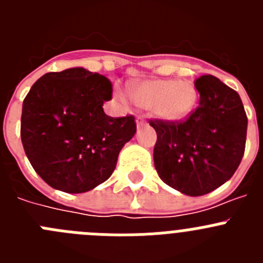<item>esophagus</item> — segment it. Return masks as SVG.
<instances>
[{"mask_svg":"<svg viewBox=\"0 0 263 263\" xmlns=\"http://www.w3.org/2000/svg\"><path fill=\"white\" fill-rule=\"evenodd\" d=\"M136 122H137V126H138V127L146 125V120H145V117H143V116H138V117L136 118Z\"/></svg>","mask_w":263,"mask_h":263,"instance_id":"34e87169","label":"esophagus"}]
</instances>
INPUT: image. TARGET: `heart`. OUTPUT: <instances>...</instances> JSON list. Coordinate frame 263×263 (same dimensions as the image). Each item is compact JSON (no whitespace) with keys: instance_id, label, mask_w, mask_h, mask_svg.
I'll use <instances>...</instances> for the list:
<instances>
[{"instance_id":"b5f03b06","label":"heart","mask_w":263,"mask_h":263,"mask_svg":"<svg viewBox=\"0 0 263 263\" xmlns=\"http://www.w3.org/2000/svg\"><path fill=\"white\" fill-rule=\"evenodd\" d=\"M120 101H136L164 121H180L191 115L197 103V90L191 81L155 79L141 81L130 93L127 89H117Z\"/></svg>"}]
</instances>
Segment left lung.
I'll list each match as a JSON object with an SVG mask.
<instances>
[{
    "label": "left lung",
    "instance_id": "8db88e82",
    "mask_svg": "<svg viewBox=\"0 0 263 263\" xmlns=\"http://www.w3.org/2000/svg\"><path fill=\"white\" fill-rule=\"evenodd\" d=\"M199 106L184 121H150L154 166L167 185L201 196L228 182L245 152L248 117L240 95L212 75L195 81Z\"/></svg>",
    "mask_w": 263,
    "mask_h": 263
}]
</instances>
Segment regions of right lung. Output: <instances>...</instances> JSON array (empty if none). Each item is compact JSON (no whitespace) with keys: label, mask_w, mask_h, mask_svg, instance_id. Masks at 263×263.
I'll use <instances>...</instances> for the list:
<instances>
[{"label":"right lung","mask_w":263,"mask_h":263,"mask_svg":"<svg viewBox=\"0 0 263 263\" xmlns=\"http://www.w3.org/2000/svg\"><path fill=\"white\" fill-rule=\"evenodd\" d=\"M110 99V81L81 67L48 72L34 83L23 100L21 139L32 168L48 185L81 194L113 174L137 126L133 116L104 113Z\"/></svg>","instance_id":"obj_1"}]
</instances>
